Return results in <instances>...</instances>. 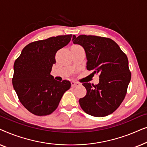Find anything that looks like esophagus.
<instances>
[{"label":"esophagus","instance_id":"esophagus-1","mask_svg":"<svg viewBox=\"0 0 147 147\" xmlns=\"http://www.w3.org/2000/svg\"><path fill=\"white\" fill-rule=\"evenodd\" d=\"M71 87L72 88H75L80 84L79 83H78V82H74V81H72L71 82Z\"/></svg>","mask_w":147,"mask_h":147}]
</instances>
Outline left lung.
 Wrapping results in <instances>:
<instances>
[{
    "label": "left lung",
    "instance_id": "left-lung-1",
    "mask_svg": "<svg viewBox=\"0 0 147 147\" xmlns=\"http://www.w3.org/2000/svg\"><path fill=\"white\" fill-rule=\"evenodd\" d=\"M72 41L85 50L87 69L100 74L97 85L88 82L82 84L87 93L79 100L80 106L86 113L96 117L113 113L125 98L131 79L127 56L109 38L74 35Z\"/></svg>",
    "mask_w": 147,
    "mask_h": 147
}]
</instances>
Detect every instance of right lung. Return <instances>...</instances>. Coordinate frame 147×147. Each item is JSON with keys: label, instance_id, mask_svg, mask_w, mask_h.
<instances>
[{"label": "right lung", "instance_id": "obj_1", "mask_svg": "<svg viewBox=\"0 0 147 147\" xmlns=\"http://www.w3.org/2000/svg\"><path fill=\"white\" fill-rule=\"evenodd\" d=\"M71 37L59 35L32 42L15 60L14 90L24 107L35 115L46 116L55 111L71 87L69 81L58 82L50 73L56 62V53L69 43Z\"/></svg>", "mask_w": 147, "mask_h": 147}]
</instances>
